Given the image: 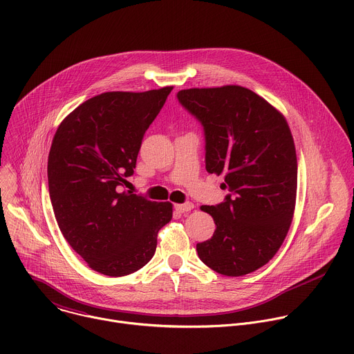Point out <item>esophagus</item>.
I'll return each instance as SVG.
<instances>
[{
	"instance_id": "34e87169",
	"label": "esophagus",
	"mask_w": 354,
	"mask_h": 354,
	"mask_svg": "<svg viewBox=\"0 0 354 354\" xmlns=\"http://www.w3.org/2000/svg\"><path fill=\"white\" fill-rule=\"evenodd\" d=\"M175 209L179 212V213H186V212H190L194 209V205L190 203V201H187V203H183V205H176Z\"/></svg>"
}]
</instances>
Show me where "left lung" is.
Returning <instances> with one entry per match:
<instances>
[{
	"mask_svg": "<svg viewBox=\"0 0 354 354\" xmlns=\"http://www.w3.org/2000/svg\"><path fill=\"white\" fill-rule=\"evenodd\" d=\"M179 104L203 126L206 169L224 174V201L201 206L213 236L196 245L200 261L224 276L266 265L281 246L294 213L297 156L288 124L269 102L238 85L192 88Z\"/></svg>",
	"mask_w": 354,
	"mask_h": 354,
	"instance_id": "left-lung-1",
	"label": "left lung"
}]
</instances>
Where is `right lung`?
<instances>
[{
    "label": "right lung",
    "mask_w": 354,
    "mask_h": 354,
    "mask_svg": "<svg viewBox=\"0 0 354 354\" xmlns=\"http://www.w3.org/2000/svg\"><path fill=\"white\" fill-rule=\"evenodd\" d=\"M171 91L96 95L55 134L47 162L50 200L62 234L95 272L119 277L145 266L158 231L172 218L169 201L120 189Z\"/></svg>",
    "instance_id": "1"
}]
</instances>
